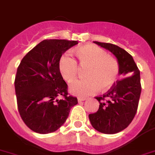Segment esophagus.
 Listing matches in <instances>:
<instances>
[{"mask_svg": "<svg viewBox=\"0 0 155 155\" xmlns=\"http://www.w3.org/2000/svg\"><path fill=\"white\" fill-rule=\"evenodd\" d=\"M85 100H86V98H84V97H78V102L84 101H85Z\"/></svg>", "mask_w": 155, "mask_h": 155, "instance_id": "1", "label": "esophagus"}]
</instances>
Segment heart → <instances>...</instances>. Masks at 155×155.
Returning a JSON list of instances; mask_svg holds the SVG:
<instances>
[{
    "label": "heart",
    "instance_id": "obj_1",
    "mask_svg": "<svg viewBox=\"0 0 155 155\" xmlns=\"http://www.w3.org/2000/svg\"><path fill=\"white\" fill-rule=\"evenodd\" d=\"M77 57L81 66H89L85 76L88 78L81 79L72 83L70 93L80 97H86L97 92L101 86L108 89L117 78L118 63L108 56L105 51L93 44H87L76 50ZM59 70L64 80L71 82L76 78L78 66L76 60L69 53H66L59 60Z\"/></svg>",
    "mask_w": 155,
    "mask_h": 155
}]
</instances>
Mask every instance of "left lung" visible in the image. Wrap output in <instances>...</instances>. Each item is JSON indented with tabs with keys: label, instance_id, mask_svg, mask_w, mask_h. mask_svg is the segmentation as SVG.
Here are the masks:
<instances>
[{
	"label": "left lung",
	"instance_id": "1",
	"mask_svg": "<svg viewBox=\"0 0 155 155\" xmlns=\"http://www.w3.org/2000/svg\"><path fill=\"white\" fill-rule=\"evenodd\" d=\"M94 43L109 51L115 55L119 65V74L124 78L101 97L96 99L100 103L97 112L89 115L93 128L104 134H116L131 123L137 112L141 94L140 72L132 56L112 43Z\"/></svg>",
	"mask_w": 155,
	"mask_h": 155
}]
</instances>
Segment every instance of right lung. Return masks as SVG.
<instances>
[{
    "label": "right lung",
    "instance_id": "1",
    "mask_svg": "<svg viewBox=\"0 0 155 155\" xmlns=\"http://www.w3.org/2000/svg\"><path fill=\"white\" fill-rule=\"evenodd\" d=\"M78 41L43 40L31 49L18 66L15 90L24 124L39 134L57 131L66 122L77 97L67 96V84L59 70L62 54ZM62 95L63 99L57 97Z\"/></svg>",
    "mask_w": 155,
    "mask_h": 155
}]
</instances>
